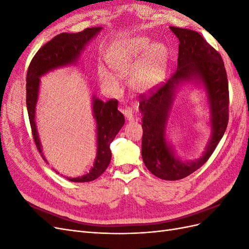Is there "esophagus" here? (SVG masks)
I'll list each match as a JSON object with an SVG mask.
<instances>
[{
    "mask_svg": "<svg viewBox=\"0 0 249 249\" xmlns=\"http://www.w3.org/2000/svg\"><path fill=\"white\" fill-rule=\"evenodd\" d=\"M124 114L125 116V118L129 120V122H134V120H135L134 113H133V110L131 108H125L124 110Z\"/></svg>",
    "mask_w": 249,
    "mask_h": 249,
    "instance_id": "obj_1",
    "label": "esophagus"
}]
</instances>
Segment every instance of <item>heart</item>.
Returning a JSON list of instances; mask_svg holds the SVG:
<instances>
[{
    "label": "heart",
    "instance_id": "heart-1",
    "mask_svg": "<svg viewBox=\"0 0 249 249\" xmlns=\"http://www.w3.org/2000/svg\"><path fill=\"white\" fill-rule=\"evenodd\" d=\"M143 55L145 58L140 64L139 61ZM167 58V50L164 44L156 43L152 46L148 38L119 41L110 49L106 56L109 66L122 76L129 73L140 64L130 80L131 88L139 93L152 89L161 81L166 69ZM99 79L105 86L115 88L118 85V78L105 67L99 70Z\"/></svg>",
    "mask_w": 249,
    "mask_h": 249
}]
</instances>
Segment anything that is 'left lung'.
Segmentation results:
<instances>
[{"label":"left lung","instance_id":"8db88e82","mask_svg":"<svg viewBox=\"0 0 249 249\" xmlns=\"http://www.w3.org/2000/svg\"><path fill=\"white\" fill-rule=\"evenodd\" d=\"M179 41L178 69L165 84L149 95H140L142 115L141 155L146 168L166 180L184 178L205 164L227 130L229 84L222 58L203 37L189 29L169 27ZM194 82L206 93L210 112L211 137L198 160H180L167 136V124L178 88Z\"/></svg>","mask_w":249,"mask_h":249}]
</instances>
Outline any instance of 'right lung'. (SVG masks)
Wrapping results in <instances>:
<instances>
[{
  "label": "right lung",
  "mask_w": 249,
  "mask_h": 249,
  "mask_svg": "<svg viewBox=\"0 0 249 249\" xmlns=\"http://www.w3.org/2000/svg\"><path fill=\"white\" fill-rule=\"evenodd\" d=\"M102 27L87 28L78 33H61L47 42L36 53L27 72V109L32 134L37 149L43 160L48 162L42 153V146L35 123L36 106L38 102L40 77L61 67L76 65L87 44L102 31ZM92 113L95 120L96 156L93 166L89 172L78 178H66L71 182L85 183L99 178L107 169L111 161L110 144L124 124V117L118 111L117 100L103 102L92 95Z\"/></svg>",
  "instance_id": "1"
}]
</instances>
